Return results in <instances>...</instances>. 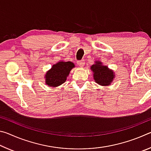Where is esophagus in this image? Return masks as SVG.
Listing matches in <instances>:
<instances>
[{
  "label": "esophagus",
  "mask_w": 151,
  "mask_h": 151,
  "mask_svg": "<svg viewBox=\"0 0 151 151\" xmlns=\"http://www.w3.org/2000/svg\"><path fill=\"white\" fill-rule=\"evenodd\" d=\"M77 64L79 65V66H81V67H83V66L85 65V62L83 60H81L77 61Z\"/></svg>",
  "instance_id": "esophagus-1"
}]
</instances>
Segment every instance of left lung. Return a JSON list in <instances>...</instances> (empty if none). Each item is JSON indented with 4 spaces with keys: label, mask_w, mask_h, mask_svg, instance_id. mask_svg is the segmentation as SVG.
<instances>
[{
    "label": "left lung",
    "mask_w": 151,
    "mask_h": 151,
    "mask_svg": "<svg viewBox=\"0 0 151 151\" xmlns=\"http://www.w3.org/2000/svg\"><path fill=\"white\" fill-rule=\"evenodd\" d=\"M91 68L94 73V79L96 83L103 86H108L114 78V73L109 70L106 66L102 65L101 62H96Z\"/></svg>",
    "instance_id": "1"
}]
</instances>
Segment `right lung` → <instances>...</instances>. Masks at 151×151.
<instances>
[{
	"label": "right lung",
	"mask_w": 151,
	"mask_h": 151,
	"mask_svg": "<svg viewBox=\"0 0 151 151\" xmlns=\"http://www.w3.org/2000/svg\"><path fill=\"white\" fill-rule=\"evenodd\" d=\"M74 66L75 65L71 62H59L53 65L46 74V84L53 87L62 85Z\"/></svg>",
	"instance_id": "1"
}]
</instances>
